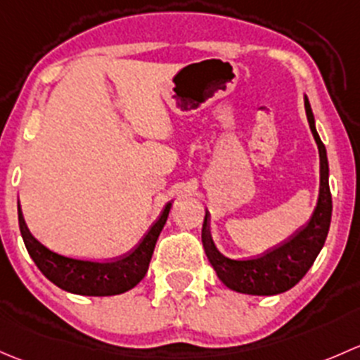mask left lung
<instances>
[{"instance_id":"8db88e82","label":"left lung","mask_w":360,"mask_h":360,"mask_svg":"<svg viewBox=\"0 0 360 360\" xmlns=\"http://www.w3.org/2000/svg\"><path fill=\"white\" fill-rule=\"evenodd\" d=\"M305 102L307 120H309L310 131L317 143L319 159H321V185H319V198L316 210L310 217L309 224L296 232L290 240L281 246L266 251L265 255L251 260H232L218 251L210 234V213L206 211L202 221V248L210 260L211 266L217 272L218 279L229 290L244 292L255 296H272L291 290L292 286L303 279L317 255L321 253L326 243V237L331 224V191H329V162L328 153L316 129V117L309 97H303Z\"/></svg>"}]
</instances>
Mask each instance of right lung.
Instances as JSON below:
<instances>
[{
    "label": "right lung",
    "mask_w": 360,
    "mask_h": 360,
    "mask_svg": "<svg viewBox=\"0 0 360 360\" xmlns=\"http://www.w3.org/2000/svg\"><path fill=\"white\" fill-rule=\"evenodd\" d=\"M17 210L18 227H20L27 253L31 255L32 262L48 281H51L60 290L74 292V295L114 296L135 288L147 274L158 237L168 220L172 202L162 207L159 218L150 225L147 234L140 239L135 250L114 262L77 260V258H69L48 250L29 232L20 205H17Z\"/></svg>",
    "instance_id": "right-lung-1"
}]
</instances>
